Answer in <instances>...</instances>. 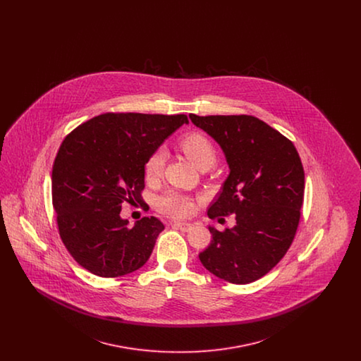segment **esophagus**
<instances>
[{
  "label": "esophagus",
  "mask_w": 361,
  "mask_h": 361,
  "mask_svg": "<svg viewBox=\"0 0 361 361\" xmlns=\"http://www.w3.org/2000/svg\"><path fill=\"white\" fill-rule=\"evenodd\" d=\"M172 226L181 231H189L192 228V224H187V222H173Z\"/></svg>",
  "instance_id": "obj_1"
}]
</instances>
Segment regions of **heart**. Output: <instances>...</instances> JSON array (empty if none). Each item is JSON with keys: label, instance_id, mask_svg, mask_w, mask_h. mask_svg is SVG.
Returning <instances> with one entry per match:
<instances>
[{"label": "heart", "instance_id": "obj_1", "mask_svg": "<svg viewBox=\"0 0 361 361\" xmlns=\"http://www.w3.org/2000/svg\"><path fill=\"white\" fill-rule=\"evenodd\" d=\"M180 149L183 153L188 157L189 161L197 166L199 169L209 168L216 158V152L214 145L208 137L199 133H190L180 139ZM165 164V152L162 149L155 150L153 154L149 157V159L145 164V177L147 181H154L162 172ZM157 207L161 212L165 215H169L173 218H181L188 215L193 208L192 197L177 192L169 190L158 197Z\"/></svg>", "mask_w": 361, "mask_h": 361}]
</instances>
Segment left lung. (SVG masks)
Returning a JSON list of instances; mask_svg holds the SVG:
<instances>
[{
	"label": "left lung",
	"mask_w": 361,
	"mask_h": 361,
	"mask_svg": "<svg viewBox=\"0 0 361 361\" xmlns=\"http://www.w3.org/2000/svg\"><path fill=\"white\" fill-rule=\"evenodd\" d=\"M222 147L230 174L211 219L234 214L237 224L212 234L199 258L207 271L233 284L267 275L295 238L305 195V171L293 143L249 115H189Z\"/></svg>",
	"instance_id": "obj_1"
}]
</instances>
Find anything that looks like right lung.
I'll return each instance as SVG.
<instances>
[{
    "label": "right lung",
    "mask_w": 361,
    "mask_h": 361,
    "mask_svg": "<svg viewBox=\"0 0 361 361\" xmlns=\"http://www.w3.org/2000/svg\"><path fill=\"white\" fill-rule=\"evenodd\" d=\"M187 115L103 114L63 139L52 165V206L71 257L100 277H119L146 264L165 226L145 216L133 227L123 203L143 204L145 164Z\"/></svg>",
    "instance_id": "right-lung-1"
}]
</instances>
